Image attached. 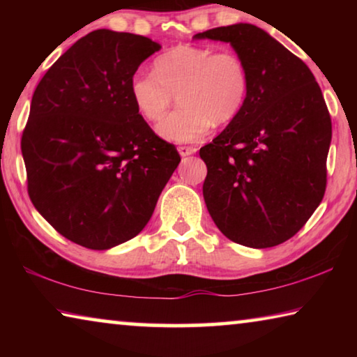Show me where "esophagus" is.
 I'll return each mask as SVG.
<instances>
[{"instance_id":"esophagus-1","label":"esophagus","mask_w":357,"mask_h":357,"mask_svg":"<svg viewBox=\"0 0 357 357\" xmlns=\"http://www.w3.org/2000/svg\"><path fill=\"white\" fill-rule=\"evenodd\" d=\"M178 151H179V154H181V155L185 157V155H192V154H195V153H197V148H193V146H179V148H178Z\"/></svg>"}]
</instances>
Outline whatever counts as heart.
I'll return each instance as SVG.
<instances>
[{"instance_id":"1","label":"heart","mask_w":357,"mask_h":357,"mask_svg":"<svg viewBox=\"0 0 357 357\" xmlns=\"http://www.w3.org/2000/svg\"><path fill=\"white\" fill-rule=\"evenodd\" d=\"M178 93L181 107L157 126L168 142L192 143L209 134L214 123H229L249 93V72L233 52L178 45L155 58L154 72H137L129 94L137 112L159 121Z\"/></svg>"}]
</instances>
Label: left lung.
I'll list each match as a JSON object with an SVG mask.
<instances>
[{
	"mask_svg": "<svg viewBox=\"0 0 357 357\" xmlns=\"http://www.w3.org/2000/svg\"><path fill=\"white\" fill-rule=\"evenodd\" d=\"M193 38L228 42L249 72L241 112L200 149L209 215L233 243L279 245L324 197L332 124L321 89L302 59L250 23Z\"/></svg>",
	"mask_w": 357,
	"mask_h": 357,
	"instance_id": "left-lung-1",
	"label": "left lung"
}]
</instances>
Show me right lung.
Listing matches in <instances>:
<instances>
[{"label": "right lung", "instance_id": "add662e5", "mask_svg": "<svg viewBox=\"0 0 357 357\" xmlns=\"http://www.w3.org/2000/svg\"><path fill=\"white\" fill-rule=\"evenodd\" d=\"M160 45L96 29L42 77L22 135L28 193L72 243L107 250L146 227L179 165L132 104L129 82Z\"/></svg>", "mask_w": 357, "mask_h": 357}]
</instances>
